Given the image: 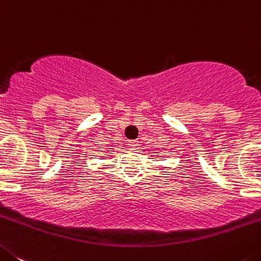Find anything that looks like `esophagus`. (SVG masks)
<instances>
[{
  "instance_id": "1",
  "label": "esophagus",
  "mask_w": 261,
  "mask_h": 261,
  "mask_svg": "<svg viewBox=\"0 0 261 261\" xmlns=\"http://www.w3.org/2000/svg\"><path fill=\"white\" fill-rule=\"evenodd\" d=\"M138 142H134V140H131V142H128V147H130V149H136L138 148Z\"/></svg>"
}]
</instances>
